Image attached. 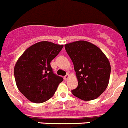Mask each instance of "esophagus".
Here are the masks:
<instances>
[{
	"label": "esophagus",
	"instance_id": "34e87169",
	"mask_svg": "<svg viewBox=\"0 0 128 128\" xmlns=\"http://www.w3.org/2000/svg\"><path fill=\"white\" fill-rule=\"evenodd\" d=\"M69 77H70V75H69L68 74H66V75L64 76V80H65V81H66L67 80V79H68Z\"/></svg>",
	"mask_w": 128,
	"mask_h": 128
}]
</instances>
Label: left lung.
Masks as SVG:
<instances>
[{
    "label": "left lung",
    "instance_id": "obj_1",
    "mask_svg": "<svg viewBox=\"0 0 128 128\" xmlns=\"http://www.w3.org/2000/svg\"><path fill=\"white\" fill-rule=\"evenodd\" d=\"M66 53L73 63L78 86L72 95L84 101L96 100L108 86L110 65L100 48L85 40L65 45Z\"/></svg>",
    "mask_w": 128,
    "mask_h": 128
}]
</instances>
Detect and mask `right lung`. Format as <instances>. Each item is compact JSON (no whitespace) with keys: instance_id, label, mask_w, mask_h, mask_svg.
Here are the masks:
<instances>
[{"instance_id":"right-lung-1","label":"right lung","mask_w":128,"mask_h":128,"mask_svg":"<svg viewBox=\"0 0 128 128\" xmlns=\"http://www.w3.org/2000/svg\"><path fill=\"white\" fill-rule=\"evenodd\" d=\"M63 45L42 41L28 47L17 61L14 66L16 86L22 94L32 103H41L54 95L63 80L50 66Z\"/></svg>"}]
</instances>
